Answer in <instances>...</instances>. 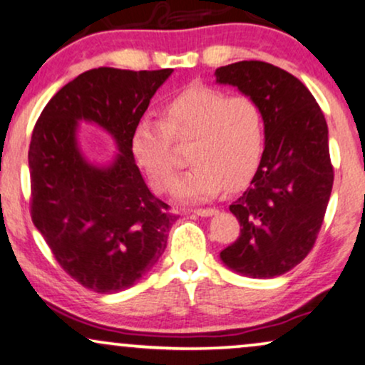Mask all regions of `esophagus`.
<instances>
[{
	"mask_svg": "<svg viewBox=\"0 0 365 365\" xmlns=\"http://www.w3.org/2000/svg\"><path fill=\"white\" fill-rule=\"evenodd\" d=\"M192 213L197 215V217H211V215L218 213L217 208H196L192 210Z\"/></svg>",
	"mask_w": 365,
	"mask_h": 365,
	"instance_id": "1",
	"label": "esophagus"
}]
</instances>
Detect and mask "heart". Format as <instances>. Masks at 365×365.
Instances as JSON below:
<instances>
[{"instance_id":"1","label":"heart","mask_w":365,"mask_h":365,"mask_svg":"<svg viewBox=\"0 0 365 365\" xmlns=\"http://www.w3.org/2000/svg\"><path fill=\"white\" fill-rule=\"evenodd\" d=\"M173 142H191L187 159L192 164L175 187V196L182 201L211 200L223 187L240 190L254 175L262 154V113L249 96L191 86L162 106L160 120H138L130 147L137 165L159 192L173 190L178 178Z\"/></svg>"}]
</instances>
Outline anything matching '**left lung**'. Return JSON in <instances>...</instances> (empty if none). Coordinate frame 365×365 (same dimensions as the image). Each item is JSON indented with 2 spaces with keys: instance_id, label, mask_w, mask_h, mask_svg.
Listing matches in <instances>:
<instances>
[{
  "instance_id": "left-lung-1",
  "label": "left lung",
  "mask_w": 365,
  "mask_h": 365,
  "mask_svg": "<svg viewBox=\"0 0 365 365\" xmlns=\"http://www.w3.org/2000/svg\"><path fill=\"white\" fill-rule=\"evenodd\" d=\"M215 74L257 103L265 132L257 173L230 205L240 235L220 257L242 276H281L309 254L325 218L334 186L327 120L308 88L269 62H235Z\"/></svg>"
}]
</instances>
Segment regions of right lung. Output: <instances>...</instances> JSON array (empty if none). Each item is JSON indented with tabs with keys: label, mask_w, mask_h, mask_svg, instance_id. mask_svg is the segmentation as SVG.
<instances>
[{
	"label": "right lung",
	"mask_w": 365,
	"mask_h": 365,
	"mask_svg": "<svg viewBox=\"0 0 365 365\" xmlns=\"http://www.w3.org/2000/svg\"><path fill=\"white\" fill-rule=\"evenodd\" d=\"M173 69L98 67L58 89L40 113L29 148L30 215L74 281L111 294L133 286L168 245L175 215L148 191L130 137ZM79 119L94 120L120 148L96 168L75 142Z\"/></svg>",
	"instance_id": "obj_1"
}]
</instances>
